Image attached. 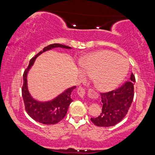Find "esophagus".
Segmentation results:
<instances>
[{
  "mask_svg": "<svg viewBox=\"0 0 155 155\" xmlns=\"http://www.w3.org/2000/svg\"><path fill=\"white\" fill-rule=\"evenodd\" d=\"M91 92H92L93 96H96V94L94 93V91H91ZM77 93L78 94V96H79L81 98H83V97L85 96V90L82 87H79L77 90Z\"/></svg>",
  "mask_w": 155,
  "mask_h": 155,
  "instance_id": "34e87169",
  "label": "esophagus"
}]
</instances>
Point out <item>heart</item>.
I'll return each instance as SVG.
<instances>
[{
	"label": "heart",
	"instance_id": "b5f03b06",
	"mask_svg": "<svg viewBox=\"0 0 155 155\" xmlns=\"http://www.w3.org/2000/svg\"><path fill=\"white\" fill-rule=\"evenodd\" d=\"M81 65L84 74L95 77L96 87L103 92L115 90L124 81L129 69L127 59L108 51L89 54L81 61Z\"/></svg>",
	"mask_w": 155,
	"mask_h": 155
}]
</instances>
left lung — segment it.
<instances>
[{
	"label": "left lung",
	"mask_w": 155,
	"mask_h": 155,
	"mask_svg": "<svg viewBox=\"0 0 155 155\" xmlns=\"http://www.w3.org/2000/svg\"><path fill=\"white\" fill-rule=\"evenodd\" d=\"M135 82V76L131 73L129 81L121 87L110 92L101 94L102 112L99 116L91 118V121L101 127H112L122 121L133 102Z\"/></svg>",
	"instance_id": "1"
}]
</instances>
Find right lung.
Segmentation results:
<instances>
[{"instance_id": "1", "label": "right lung", "mask_w": 155, "mask_h": 155, "mask_svg": "<svg viewBox=\"0 0 155 155\" xmlns=\"http://www.w3.org/2000/svg\"><path fill=\"white\" fill-rule=\"evenodd\" d=\"M61 48L72 49L71 47L60 44H51L43 48L38 54L30 60L28 68L23 74V86L22 88V98L24 100L25 109L29 116L35 121L44 124H54L64 119L67 114L70 104L72 102L71 93L76 88V86L67 89L56 98L47 102H41L33 98L28 91L27 76L29 70L35 63L37 57L43 52L53 49Z\"/></svg>"}]
</instances>
